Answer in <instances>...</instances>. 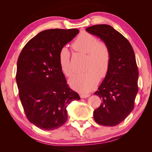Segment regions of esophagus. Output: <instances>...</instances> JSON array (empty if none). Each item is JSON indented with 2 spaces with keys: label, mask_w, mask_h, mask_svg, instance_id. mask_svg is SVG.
<instances>
[{
  "label": "esophagus",
  "mask_w": 152,
  "mask_h": 152,
  "mask_svg": "<svg viewBox=\"0 0 152 152\" xmlns=\"http://www.w3.org/2000/svg\"><path fill=\"white\" fill-rule=\"evenodd\" d=\"M89 94H81L80 95V98H88V97H89Z\"/></svg>",
  "instance_id": "34e87169"
}]
</instances>
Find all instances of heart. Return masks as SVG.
Wrapping results in <instances>:
<instances>
[{
    "mask_svg": "<svg viewBox=\"0 0 152 152\" xmlns=\"http://www.w3.org/2000/svg\"><path fill=\"white\" fill-rule=\"evenodd\" d=\"M73 48L77 51L87 54L86 72L73 75L68 84L73 89L81 94H87L98 85L99 79L107 76L109 70L111 54L108 45L98 42L95 36L83 31L75 40ZM70 53L66 47H63L58 54V61L61 70L66 77L73 73L70 64Z\"/></svg>",
    "mask_w": 152,
    "mask_h": 152,
    "instance_id": "heart-1",
    "label": "heart"
}]
</instances>
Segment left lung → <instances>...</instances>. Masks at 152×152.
Segmentation results:
<instances>
[{
	"label": "left lung",
	"instance_id": "left-lung-1",
	"mask_svg": "<svg viewBox=\"0 0 152 152\" xmlns=\"http://www.w3.org/2000/svg\"><path fill=\"white\" fill-rule=\"evenodd\" d=\"M86 30L107 44L111 54L108 72L94 94L102 99L93 112L94 121L102 126H116L132 111L138 91L134 50L127 39L111 26L96 25Z\"/></svg>",
	"mask_w": 152,
	"mask_h": 152
}]
</instances>
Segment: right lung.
Masks as SVG:
<instances>
[{"instance_id":"1","label":"right lung","mask_w":152,"mask_h":152,"mask_svg":"<svg viewBox=\"0 0 152 152\" xmlns=\"http://www.w3.org/2000/svg\"><path fill=\"white\" fill-rule=\"evenodd\" d=\"M79 33L75 28L44 30L26 43L18 57L20 99L28 120L42 130L62 126L68 105L80 99L66 84L58 61L59 50Z\"/></svg>"}]
</instances>
